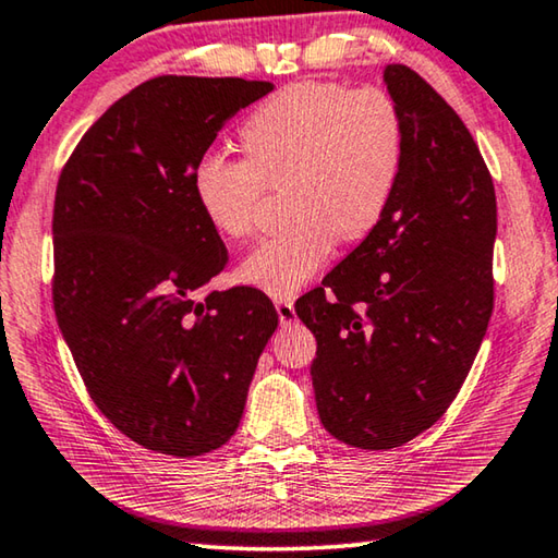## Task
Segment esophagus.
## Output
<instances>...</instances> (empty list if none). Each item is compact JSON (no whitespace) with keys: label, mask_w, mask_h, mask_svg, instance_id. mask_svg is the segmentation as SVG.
<instances>
[{"label":"esophagus","mask_w":558,"mask_h":558,"mask_svg":"<svg viewBox=\"0 0 558 558\" xmlns=\"http://www.w3.org/2000/svg\"><path fill=\"white\" fill-rule=\"evenodd\" d=\"M274 306H277V314H279V320H281V324H294V320H296V311H294V301H291V299H277V304H274Z\"/></svg>","instance_id":"34e87169"}]
</instances>
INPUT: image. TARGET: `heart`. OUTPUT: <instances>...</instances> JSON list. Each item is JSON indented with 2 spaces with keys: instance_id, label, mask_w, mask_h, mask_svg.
I'll return each instance as SVG.
<instances>
[{
  "instance_id": "heart-1",
  "label": "heart",
  "mask_w": 558,
  "mask_h": 558,
  "mask_svg": "<svg viewBox=\"0 0 558 558\" xmlns=\"http://www.w3.org/2000/svg\"><path fill=\"white\" fill-rule=\"evenodd\" d=\"M244 161L205 154L193 198L213 232H257L264 185L289 181L291 228L240 264L238 279L291 296L314 279L338 240H363L383 222L404 163V120L385 87L296 83L264 100L240 126Z\"/></svg>"
}]
</instances>
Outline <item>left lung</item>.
<instances>
[{
    "label": "left lung",
    "instance_id": "1",
    "mask_svg": "<svg viewBox=\"0 0 558 558\" xmlns=\"http://www.w3.org/2000/svg\"><path fill=\"white\" fill-rule=\"evenodd\" d=\"M404 163L383 222L296 301L316 336L320 424L365 451L434 426L465 383L493 316V175L461 117L412 68H385Z\"/></svg>",
    "mask_w": 558,
    "mask_h": 558
}]
</instances>
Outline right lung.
<instances>
[{"instance_id": "1", "label": "right lung", "mask_w": 558, "mask_h": 558, "mask_svg": "<svg viewBox=\"0 0 558 558\" xmlns=\"http://www.w3.org/2000/svg\"><path fill=\"white\" fill-rule=\"evenodd\" d=\"M274 85L159 75L120 97L71 154L53 203V308L97 409L149 451L193 458L238 432L271 301L193 294L228 250L191 175L215 136Z\"/></svg>"}]
</instances>
